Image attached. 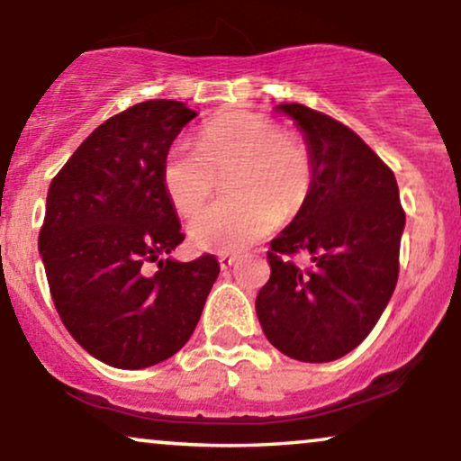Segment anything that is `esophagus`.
I'll list each match as a JSON object with an SVG mask.
<instances>
[{"instance_id":"1","label":"esophagus","mask_w":461,"mask_h":461,"mask_svg":"<svg viewBox=\"0 0 461 461\" xmlns=\"http://www.w3.org/2000/svg\"><path fill=\"white\" fill-rule=\"evenodd\" d=\"M219 264H221V268H223V271H227V268H231L236 264V256H234V253H221Z\"/></svg>"}]
</instances>
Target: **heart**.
<instances>
[{"mask_svg":"<svg viewBox=\"0 0 461 461\" xmlns=\"http://www.w3.org/2000/svg\"><path fill=\"white\" fill-rule=\"evenodd\" d=\"M223 177L230 199L203 210L188 236L194 247L227 253L260 240L279 219L303 208L314 184V160L301 136L249 110L203 123L194 149L173 145L164 153L162 188L177 214L199 212Z\"/></svg>","mask_w":461,"mask_h":461,"instance_id":"obj_1","label":"heart"}]
</instances>
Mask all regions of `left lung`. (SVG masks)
Wrapping results in <instances>:
<instances>
[{
    "mask_svg": "<svg viewBox=\"0 0 461 461\" xmlns=\"http://www.w3.org/2000/svg\"><path fill=\"white\" fill-rule=\"evenodd\" d=\"M303 131L314 184L303 208L271 240V277L256 299L268 342L301 362L353 351L399 279L405 212L394 173L353 130L301 104L277 105ZM305 252L301 269L292 256Z\"/></svg>",
    "mask_w": 461,
    "mask_h": 461,
    "instance_id": "left-lung-1",
    "label": "left lung"
}]
</instances>
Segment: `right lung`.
Here are the masks:
<instances>
[{"label": "right lung", "mask_w": 461, "mask_h": 461, "mask_svg": "<svg viewBox=\"0 0 461 461\" xmlns=\"http://www.w3.org/2000/svg\"><path fill=\"white\" fill-rule=\"evenodd\" d=\"M194 116L171 99L131 105L99 125L50 184L39 251L51 299L68 333L114 368L176 356L219 277L210 253L167 258L184 234L160 168Z\"/></svg>", "instance_id": "right-lung-1"}]
</instances>
